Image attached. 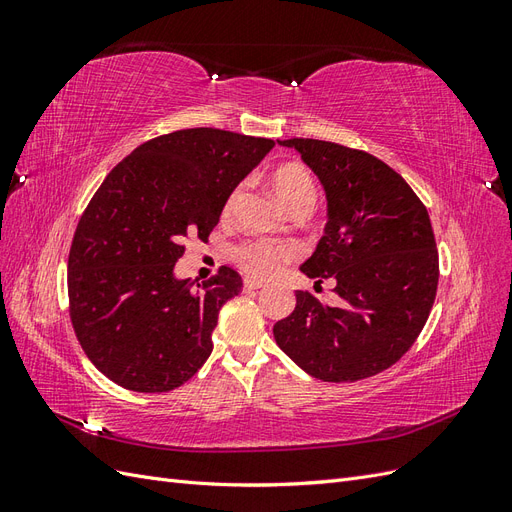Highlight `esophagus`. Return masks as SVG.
I'll return each instance as SVG.
<instances>
[{"instance_id": "1", "label": "esophagus", "mask_w": 512, "mask_h": 512, "mask_svg": "<svg viewBox=\"0 0 512 512\" xmlns=\"http://www.w3.org/2000/svg\"><path fill=\"white\" fill-rule=\"evenodd\" d=\"M262 286H265V284H262V282H258V280H252V277H245V280H243V288H245L247 292H254V290H260Z\"/></svg>"}]
</instances>
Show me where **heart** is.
<instances>
[{"label": "heart", "mask_w": 512, "mask_h": 512, "mask_svg": "<svg viewBox=\"0 0 512 512\" xmlns=\"http://www.w3.org/2000/svg\"><path fill=\"white\" fill-rule=\"evenodd\" d=\"M271 188L288 211L297 205H314L316 200V183L312 175H309V170L301 164H284L275 168L271 175ZM237 196L239 188L228 196L224 213H230ZM292 258H297V247L292 243L247 239L232 247V260L247 275L258 277V280H269V277L277 275Z\"/></svg>", "instance_id": "1"}]
</instances>
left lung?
<instances>
[{
    "label": "left lung",
    "instance_id": "left-lung-1",
    "mask_svg": "<svg viewBox=\"0 0 512 512\" xmlns=\"http://www.w3.org/2000/svg\"><path fill=\"white\" fill-rule=\"evenodd\" d=\"M294 147L327 192L329 222L301 271L335 282L342 305L297 290L275 342L309 376L356 382L389 369L421 335L438 290V247L427 207L399 173L367 151L316 138Z\"/></svg>",
    "mask_w": 512,
    "mask_h": 512
}]
</instances>
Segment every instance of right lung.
Masks as SVG:
<instances>
[{"instance_id":"obj_1","label":"right lung","mask_w":512,"mask_h":512,"mask_svg":"<svg viewBox=\"0 0 512 512\" xmlns=\"http://www.w3.org/2000/svg\"><path fill=\"white\" fill-rule=\"evenodd\" d=\"M271 138L190 128L138 145L83 211L68 256L70 320L87 359L136 393L188 382L213 350L222 305L243 288L220 267L177 280L183 239L205 241L228 196L273 149Z\"/></svg>"}]
</instances>
